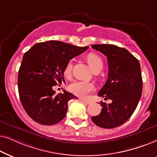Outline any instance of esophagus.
Here are the masks:
<instances>
[{
  "label": "esophagus",
  "instance_id": "1",
  "mask_svg": "<svg viewBox=\"0 0 157 157\" xmlns=\"http://www.w3.org/2000/svg\"><path fill=\"white\" fill-rule=\"evenodd\" d=\"M81 101H82L83 103H84L85 104H86V105H87V104H90V103H91V102L89 101L83 99V98H81Z\"/></svg>",
  "mask_w": 157,
  "mask_h": 157
}]
</instances>
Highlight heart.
Wrapping results in <instances>:
<instances>
[{"label": "heart", "mask_w": 157, "mask_h": 157, "mask_svg": "<svg viewBox=\"0 0 157 157\" xmlns=\"http://www.w3.org/2000/svg\"><path fill=\"white\" fill-rule=\"evenodd\" d=\"M88 63L93 71L101 69L103 67V61L99 56L94 53H89L87 56ZM72 61H69L64 68V75L66 77H70L72 73ZM95 90L94 83L86 81H75L68 86V91L74 95L81 98H86L89 93Z\"/></svg>", "instance_id": "obj_1"}]
</instances>
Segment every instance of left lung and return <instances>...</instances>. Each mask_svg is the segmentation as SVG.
Masks as SVG:
<instances>
[{"label":"left lung","mask_w":157,"mask_h":157,"mask_svg":"<svg viewBox=\"0 0 157 157\" xmlns=\"http://www.w3.org/2000/svg\"><path fill=\"white\" fill-rule=\"evenodd\" d=\"M107 57L108 78L98 95L112 103L101 102L99 114L92 117L96 126L113 128L121 126L132 117L142 94V77L139 61L126 48L111 44L92 45Z\"/></svg>","instance_id":"obj_1"}]
</instances>
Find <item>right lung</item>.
<instances>
[{
    "label": "right lung",
    "instance_id": "add662e5",
    "mask_svg": "<svg viewBox=\"0 0 157 157\" xmlns=\"http://www.w3.org/2000/svg\"><path fill=\"white\" fill-rule=\"evenodd\" d=\"M88 48L49 40L34 45L24 53L18 71V93L25 112L33 121L53 125L66 117L68 101L77 97L66 91L56 94L53 88L65 83L66 63Z\"/></svg>",
    "mask_w": 157,
    "mask_h": 157
}]
</instances>
